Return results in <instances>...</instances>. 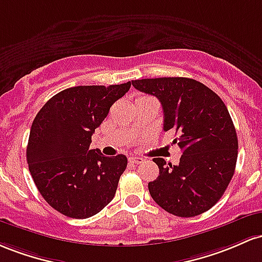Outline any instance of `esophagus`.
Masks as SVG:
<instances>
[{
  "instance_id": "esophagus-1",
  "label": "esophagus",
  "mask_w": 262,
  "mask_h": 262,
  "mask_svg": "<svg viewBox=\"0 0 262 262\" xmlns=\"http://www.w3.org/2000/svg\"><path fill=\"white\" fill-rule=\"evenodd\" d=\"M128 161H130V163L140 164V163H142L145 160H143L142 157H130V158H128Z\"/></svg>"
}]
</instances>
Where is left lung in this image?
<instances>
[{
	"label": "left lung",
	"mask_w": 262,
	"mask_h": 262,
	"mask_svg": "<svg viewBox=\"0 0 262 262\" xmlns=\"http://www.w3.org/2000/svg\"><path fill=\"white\" fill-rule=\"evenodd\" d=\"M154 95L163 108V130H174L182 149L179 164L154 158L160 176L148 183L154 201L173 215H199L215 205L230 183L237 160V136L223 100L189 78L132 81Z\"/></svg>",
	"instance_id": "8db88e82"
}]
</instances>
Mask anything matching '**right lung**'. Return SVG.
Segmentation results:
<instances>
[{
  "mask_svg": "<svg viewBox=\"0 0 262 262\" xmlns=\"http://www.w3.org/2000/svg\"><path fill=\"white\" fill-rule=\"evenodd\" d=\"M130 86L131 81L69 88L34 117L27 146L29 172L44 201L69 218H90L115 196L127 158L106 157L89 147L111 105Z\"/></svg>",
  "mask_w": 262,
  "mask_h": 262,
  "instance_id": "right-lung-1",
  "label": "right lung"
}]
</instances>
